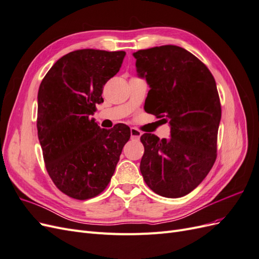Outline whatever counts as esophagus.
<instances>
[{"instance_id":"esophagus-1","label":"esophagus","mask_w":259,"mask_h":259,"mask_svg":"<svg viewBox=\"0 0 259 259\" xmlns=\"http://www.w3.org/2000/svg\"><path fill=\"white\" fill-rule=\"evenodd\" d=\"M142 134H143V133L140 132L139 130H137V128H135V127H132V128H131V137H132V138L139 139L140 136H142Z\"/></svg>"}]
</instances>
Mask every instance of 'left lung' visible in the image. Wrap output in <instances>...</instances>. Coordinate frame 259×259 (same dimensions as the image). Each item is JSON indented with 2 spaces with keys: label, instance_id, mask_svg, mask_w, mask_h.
Segmentation results:
<instances>
[{
  "label": "left lung",
  "instance_id": "1",
  "mask_svg": "<svg viewBox=\"0 0 259 259\" xmlns=\"http://www.w3.org/2000/svg\"><path fill=\"white\" fill-rule=\"evenodd\" d=\"M137 75L150 91L145 111L164 117L170 138L144 134L140 171L148 187L165 198L195 189L216 160L222 107L214 76L190 52L175 45L133 54Z\"/></svg>",
  "mask_w": 259,
  "mask_h": 259
}]
</instances>
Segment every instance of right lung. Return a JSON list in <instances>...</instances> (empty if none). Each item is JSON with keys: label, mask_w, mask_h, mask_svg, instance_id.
<instances>
[{"label": "right lung", "mask_w": 259, "mask_h": 259, "mask_svg": "<svg viewBox=\"0 0 259 259\" xmlns=\"http://www.w3.org/2000/svg\"><path fill=\"white\" fill-rule=\"evenodd\" d=\"M125 52L79 50L58 59L37 93V137L46 169L58 189L76 200L103 192L131 130H101L92 115L104 85L121 68Z\"/></svg>", "instance_id": "add662e5"}]
</instances>
